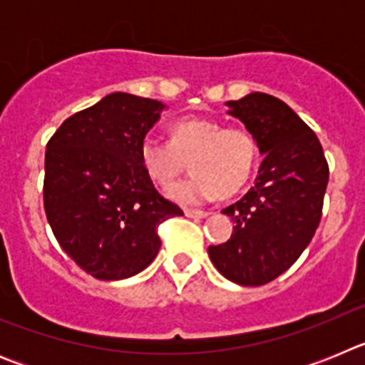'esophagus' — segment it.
Instances as JSON below:
<instances>
[{"mask_svg":"<svg viewBox=\"0 0 365 365\" xmlns=\"http://www.w3.org/2000/svg\"><path fill=\"white\" fill-rule=\"evenodd\" d=\"M186 217H192V219H202V217H208L210 215V212H206V210H185Z\"/></svg>","mask_w":365,"mask_h":365,"instance_id":"1","label":"esophagus"}]
</instances>
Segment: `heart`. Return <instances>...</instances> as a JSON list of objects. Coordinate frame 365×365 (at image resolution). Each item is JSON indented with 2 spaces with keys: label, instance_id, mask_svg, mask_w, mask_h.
<instances>
[{
  "label": "heart",
  "instance_id": "obj_1",
  "mask_svg": "<svg viewBox=\"0 0 365 365\" xmlns=\"http://www.w3.org/2000/svg\"><path fill=\"white\" fill-rule=\"evenodd\" d=\"M138 159L155 185L170 186L190 159L192 175L168 190L180 205H205L219 193L230 195L250 179L257 160V138L243 124L222 125L217 118L188 117L170 125V140L144 137Z\"/></svg>",
  "mask_w": 365,
  "mask_h": 365
}]
</instances>
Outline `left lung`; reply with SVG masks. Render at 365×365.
I'll return each instance as SVG.
<instances>
[{"label": "left lung", "instance_id": "1", "mask_svg": "<svg viewBox=\"0 0 365 365\" xmlns=\"http://www.w3.org/2000/svg\"><path fill=\"white\" fill-rule=\"evenodd\" d=\"M227 104L256 135L265 159L256 185L222 210L234 219V232L227 243L208 247V256L230 282L259 287L285 272L311 243L329 164L314 131L276 96L250 93Z\"/></svg>", "mask_w": 365, "mask_h": 365}]
</instances>
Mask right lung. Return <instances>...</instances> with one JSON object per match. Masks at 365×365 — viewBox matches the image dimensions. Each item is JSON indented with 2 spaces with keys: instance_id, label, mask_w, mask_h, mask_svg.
Here are the masks:
<instances>
[{
  "instance_id": "1",
  "label": "right lung",
  "mask_w": 365,
  "mask_h": 365,
  "mask_svg": "<svg viewBox=\"0 0 365 365\" xmlns=\"http://www.w3.org/2000/svg\"><path fill=\"white\" fill-rule=\"evenodd\" d=\"M163 108L111 93L63 120L47 143L45 215L63 252L96 279L115 282L146 269L160 248V222L182 215L138 159V144Z\"/></svg>"
}]
</instances>
